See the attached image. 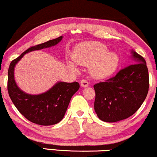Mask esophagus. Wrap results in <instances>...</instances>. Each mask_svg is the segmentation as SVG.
Instances as JSON below:
<instances>
[{
    "label": "esophagus",
    "instance_id": "34e87169",
    "mask_svg": "<svg viewBox=\"0 0 157 157\" xmlns=\"http://www.w3.org/2000/svg\"><path fill=\"white\" fill-rule=\"evenodd\" d=\"M80 86L83 88L88 87L89 86V82L86 80H82L80 81Z\"/></svg>",
    "mask_w": 157,
    "mask_h": 157
}]
</instances>
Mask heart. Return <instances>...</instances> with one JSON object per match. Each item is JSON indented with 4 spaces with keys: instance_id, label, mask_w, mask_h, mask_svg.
<instances>
[{
    "instance_id": "heart-1",
    "label": "heart",
    "mask_w": 157,
    "mask_h": 157,
    "mask_svg": "<svg viewBox=\"0 0 157 157\" xmlns=\"http://www.w3.org/2000/svg\"><path fill=\"white\" fill-rule=\"evenodd\" d=\"M72 58L77 64L89 66L91 77L104 79L115 72L120 63V57L116 52H109L105 44L96 41L79 44L74 51ZM71 69H75L70 64Z\"/></svg>"
}]
</instances>
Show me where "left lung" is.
<instances>
[{"label":"left lung","mask_w":157,"mask_h":157,"mask_svg":"<svg viewBox=\"0 0 157 157\" xmlns=\"http://www.w3.org/2000/svg\"><path fill=\"white\" fill-rule=\"evenodd\" d=\"M131 54V65L116 76L94 86V111L102 121L115 122L128 118L146 98L149 89L146 62L134 50Z\"/></svg>","instance_id":"obj_1"}]
</instances>
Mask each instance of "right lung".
Masks as SVG:
<instances>
[{
	"label": "right lung",
	"instance_id": "obj_1",
	"mask_svg": "<svg viewBox=\"0 0 157 157\" xmlns=\"http://www.w3.org/2000/svg\"><path fill=\"white\" fill-rule=\"evenodd\" d=\"M63 36L28 48L11 62L8 70V92L19 112L27 120L40 125L58 123L63 118L71 97L80 89L77 82H57L46 92L30 94L22 91L15 80V68L24 55L36 50L55 46Z\"/></svg>",
	"mask_w": 157,
	"mask_h": 157
}]
</instances>
